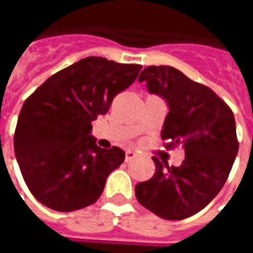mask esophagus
Instances as JSON below:
<instances>
[{"label":"esophagus","instance_id":"esophagus-1","mask_svg":"<svg viewBox=\"0 0 253 253\" xmlns=\"http://www.w3.org/2000/svg\"><path fill=\"white\" fill-rule=\"evenodd\" d=\"M135 157H137V153H135V152H132V150H127L125 160H126V161H131V160L135 159Z\"/></svg>","mask_w":253,"mask_h":253}]
</instances>
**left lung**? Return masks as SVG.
I'll return each instance as SVG.
<instances>
[{
	"label": "left lung",
	"instance_id": "obj_1",
	"mask_svg": "<svg viewBox=\"0 0 253 253\" xmlns=\"http://www.w3.org/2000/svg\"><path fill=\"white\" fill-rule=\"evenodd\" d=\"M138 81L167 101L161 138L167 148L181 145L186 159L169 167L153 157V177L138 183L135 196L159 217L184 219L205 209L228 179L239 152L233 112L211 89L172 66H148Z\"/></svg>",
	"mask_w": 253,
	"mask_h": 253
}]
</instances>
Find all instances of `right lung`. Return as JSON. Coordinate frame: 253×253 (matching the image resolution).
Here are the masks:
<instances>
[{
    "label": "right lung",
    "instance_id": "1",
    "mask_svg": "<svg viewBox=\"0 0 253 253\" xmlns=\"http://www.w3.org/2000/svg\"><path fill=\"white\" fill-rule=\"evenodd\" d=\"M142 69L88 57L47 78L20 111L14 153L32 195L57 211L92 205L111 172L125 161L121 148L101 149L90 135L116 94Z\"/></svg>",
    "mask_w": 253,
    "mask_h": 253
}]
</instances>
